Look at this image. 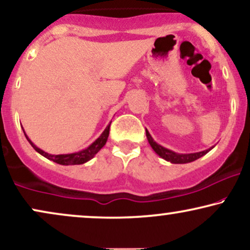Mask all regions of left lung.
<instances>
[{
	"mask_svg": "<svg viewBox=\"0 0 250 250\" xmlns=\"http://www.w3.org/2000/svg\"><path fill=\"white\" fill-rule=\"evenodd\" d=\"M145 131H146V138L148 141V144H150L151 147L153 148L154 152H156L160 158L165 159L166 162H169L172 164H188V163L195 162V160H197L198 158L203 157L204 154H207L209 151H211L214 147L213 145V146L207 148V150L204 151H200V152L178 153V152H174V151L169 150V148L162 146L160 144H158L157 142L152 138V136L150 135V132L147 131V129Z\"/></svg>",
	"mask_w": 250,
	"mask_h": 250,
	"instance_id": "left-lung-1",
	"label": "left lung"
}]
</instances>
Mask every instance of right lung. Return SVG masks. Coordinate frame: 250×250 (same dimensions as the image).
<instances>
[{
    "label": "right lung",
    "mask_w": 250,
    "mask_h": 250,
    "mask_svg": "<svg viewBox=\"0 0 250 250\" xmlns=\"http://www.w3.org/2000/svg\"><path fill=\"white\" fill-rule=\"evenodd\" d=\"M109 125H110V122H109V125L105 128V130L102 132V135H100L92 144L88 145L87 147H85L81 151H77V152L63 153V154H52V153L45 152V151L38 147L37 145L34 144L33 142L30 140V138H28V136L26 135V132H25L24 129H23V131L25 134V137H26V140L28 141V143L32 145V147L37 151L38 153H40L41 156L47 158V159L52 160V162L60 164V165L69 166V165H82V164L87 163L88 160L92 159V158L96 156V154L99 152L100 150H102L104 145L106 144L107 138H108V135H109Z\"/></svg>",
    "instance_id": "right-lung-1"
}]
</instances>
